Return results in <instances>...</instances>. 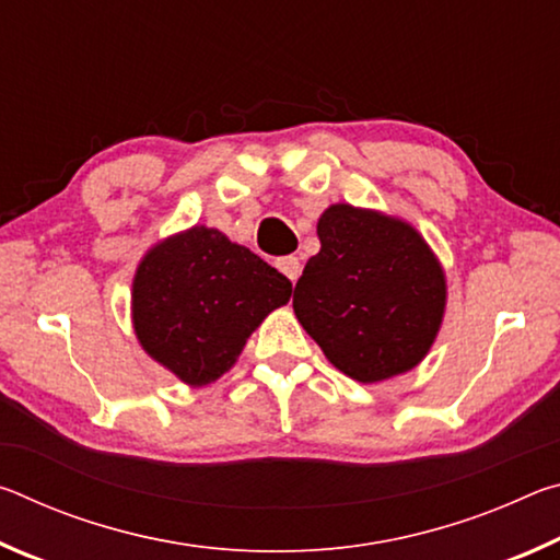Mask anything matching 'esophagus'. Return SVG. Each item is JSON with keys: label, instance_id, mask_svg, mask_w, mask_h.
<instances>
[{"label": "esophagus", "instance_id": "34e87169", "mask_svg": "<svg viewBox=\"0 0 560 560\" xmlns=\"http://www.w3.org/2000/svg\"><path fill=\"white\" fill-rule=\"evenodd\" d=\"M277 269L291 283H296V279L301 277V261H299V257H281V259H277Z\"/></svg>", "mask_w": 560, "mask_h": 560}]
</instances>
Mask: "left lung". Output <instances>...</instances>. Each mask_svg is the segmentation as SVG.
Listing matches in <instances>:
<instances>
[{
    "label": "left lung",
    "instance_id": "8db88e82",
    "mask_svg": "<svg viewBox=\"0 0 560 560\" xmlns=\"http://www.w3.org/2000/svg\"><path fill=\"white\" fill-rule=\"evenodd\" d=\"M320 252L293 291V314L328 363L363 385L428 358L447 308L442 261L410 222L348 202L316 224Z\"/></svg>",
    "mask_w": 560,
    "mask_h": 560
}]
</instances>
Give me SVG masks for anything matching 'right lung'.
I'll return each instance as SVG.
<instances>
[{
    "label": "right lung",
    "mask_w": 560,
    "mask_h": 560,
    "mask_svg": "<svg viewBox=\"0 0 560 560\" xmlns=\"http://www.w3.org/2000/svg\"><path fill=\"white\" fill-rule=\"evenodd\" d=\"M291 281L214 226L155 242L130 289L140 348L189 387L230 373L254 330L287 306Z\"/></svg>",
    "instance_id": "1"
}]
</instances>
